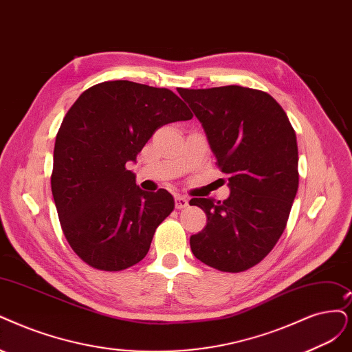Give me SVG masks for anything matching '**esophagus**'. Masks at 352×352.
<instances>
[{"label":"esophagus","instance_id":"esophagus-1","mask_svg":"<svg viewBox=\"0 0 352 352\" xmlns=\"http://www.w3.org/2000/svg\"><path fill=\"white\" fill-rule=\"evenodd\" d=\"M187 206H188V199L186 196H179V194H177V196H175V207H177V209H186Z\"/></svg>","mask_w":352,"mask_h":352}]
</instances>
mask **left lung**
<instances>
[{"mask_svg": "<svg viewBox=\"0 0 352 352\" xmlns=\"http://www.w3.org/2000/svg\"><path fill=\"white\" fill-rule=\"evenodd\" d=\"M178 93L201 122L230 187L223 201H190L207 216L190 238L191 251L219 271H246L271 252L287 225L298 188L296 132L264 91L226 85Z\"/></svg>", "mask_w": 352, "mask_h": 352, "instance_id": "8db88e82", "label": "left lung"}]
</instances>
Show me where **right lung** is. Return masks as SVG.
<instances>
[{
    "label": "right lung",
    "instance_id": "1",
    "mask_svg": "<svg viewBox=\"0 0 352 352\" xmlns=\"http://www.w3.org/2000/svg\"><path fill=\"white\" fill-rule=\"evenodd\" d=\"M190 119L171 89L132 81L89 87L65 114L50 186L63 235L85 264L122 271L145 258L174 199L140 190L126 164L160 127Z\"/></svg>",
    "mask_w": 352,
    "mask_h": 352
}]
</instances>
